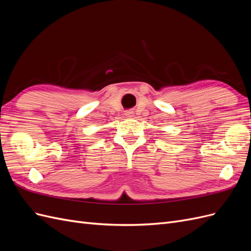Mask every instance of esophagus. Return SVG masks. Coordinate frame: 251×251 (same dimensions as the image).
Instances as JSON below:
<instances>
[{
  "instance_id": "esophagus-1",
  "label": "esophagus",
  "mask_w": 251,
  "mask_h": 251,
  "mask_svg": "<svg viewBox=\"0 0 251 251\" xmlns=\"http://www.w3.org/2000/svg\"><path fill=\"white\" fill-rule=\"evenodd\" d=\"M125 115H126V117H133V112H132V111H126V112L125 113Z\"/></svg>"
}]
</instances>
